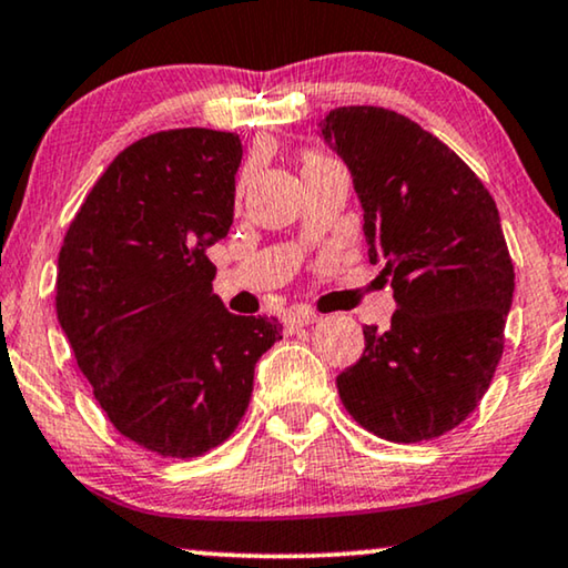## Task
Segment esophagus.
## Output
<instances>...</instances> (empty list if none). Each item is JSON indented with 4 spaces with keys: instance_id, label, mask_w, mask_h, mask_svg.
I'll list each match as a JSON object with an SVG mask.
<instances>
[{
    "instance_id": "obj_1",
    "label": "esophagus",
    "mask_w": 568,
    "mask_h": 568,
    "mask_svg": "<svg viewBox=\"0 0 568 568\" xmlns=\"http://www.w3.org/2000/svg\"><path fill=\"white\" fill-rule=\"evenodd\" d=\"M317 321H321V315L313 313V310H294V313L284 317V323L290 325V328H302V325H313Z\"/></svg>"
}]
</instances>
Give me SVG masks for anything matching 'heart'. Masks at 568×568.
Here are the masks:
<instances>
[{"label": "heart", "instance_id": "1", "mask_svg": "<svg viewBox=\"0 0 568 568\" xmlns=\"http://www.w3.org/2000/svg\"><path fill=\"white\" fill-rule=\"evenodd\" d=\"M323 162H328V158L321 152H307L305 158H302V170L305 168H315V165H323Z\"/></svg>", "mask_w": 568, "mask_h": 568}]
</instances>
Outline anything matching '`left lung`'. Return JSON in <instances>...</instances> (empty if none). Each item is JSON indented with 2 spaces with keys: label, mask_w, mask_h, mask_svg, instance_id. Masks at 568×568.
<instances>
[{
  "label": "left lung",
  "mask_w": 568,
  "mask_h": 568,
  "mask_svg": "<svg viewBox=\"0 0 568 568\" xmlns=\"http://www.w3.org/2000/svg\"><path fill=\"white\" fill-rule=\"evenodd\" d=\"M321 131L354 175L369 261L398 302L390 331L364 325L362 359L336 377L356 424L387 442L442 437L473 414L504 352L515 292L499 209L437 136L377 105Z\"/></svg>",
  "instance_id": "left-lung-1"
}]
</instances>
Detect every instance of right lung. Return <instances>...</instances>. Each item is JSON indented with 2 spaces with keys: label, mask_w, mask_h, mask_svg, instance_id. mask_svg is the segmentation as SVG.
I'll use <instances>...</instances> for the list:
<instances>
[{
  "label": "right lung",
  "mask_w": 568,
  "mask_h": 568,
  "mask_svg": "<svg viewBox=\"0 0 568 568\" xmlns=\"http://www.w3.org/2000/svg\"><path fill=\"white\" fill-rule=\"evenodd\" d=\"M243 144L170 129L129 144L69 224L57 317L98 406L162 457H199L243 422L276 317H243L212 292L206 251L230 232Z\"/></svg>",
  "instance_id": "add662e5"
}]
</instances>
